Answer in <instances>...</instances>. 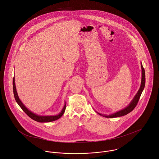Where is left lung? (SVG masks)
Masks as SVG:
<instances>
[{"mask_svg":"<svg viewBox=\"0 0 159 159\" xmlns=\"http://www.w3.org/2000/svg\"><path fill=\"white\" fill-rule=\"evenodd\" d=\"M141 68H142V81H141L140 87L139 90H138L137 93L136 94V95L134 96V97L133 98L132 101L130 102V103L124 109H123L120 111H118L115 113H112V114L109 115H102V114H101V113L97 112L99 115L102 116L103 117H106V118H117V117L125 116V115L128 114V113H129L134 109V108L136 107V106H137V104L140 99V96L143 92V90L145 87V73L144 68L143 67L142 63H141Z\"/></svg>","mask_w":159,"mask_h":159,"instance_id":"obj_1","label":"left lung"}]
</instances>
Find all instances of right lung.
<instances>
[{
  "instance_id": "obj_1",
  "label": "right lung",
  "mask_w": 159,
  "mask_h": 159,
  "mask_svg": "<svg viewBox=\"0 0 159 159\" xmlns=\"http://www.w3.org/2000/svg\"><path fill=\"white\" fill-rule=\"evenodd\" d=\"M13 93H14V98L16 99V101L17 102V103L18 104V105L20 107V108L24 111V112L26 113V114L31 119H33V120L37 121V122H39V123H48V122H51V121H55L58 119H59L61 117V116L63 115V113L65 111V108H66V102H65V104L64 106L62 109V110L61 111V112L59 113V114L57 115H52V116H41V115H38L35 114V113L33 112L32 111H30L24 104L21 102V101L19 99V98L18 96L17 93V90H16V84H15V78L14 77L13 78Z\"/></svg>"
}]
</instances>
